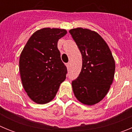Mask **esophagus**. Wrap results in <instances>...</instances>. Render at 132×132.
I'll list each match as a JSON object with an SVG mask.
<instances>
[{
	"label": "esophagus",
	"instance_id": "1",
	"mask_svg": "<svg viewBox=\"0 0 132 132\" xmlns=\"http://www.w3.org/2000/svg\"><path fill=\"white\" fill-rule=\"evenodd\" d=\"M66 66H67V69H69L70 67H71V63H67L66 64Z\"/></svg>",
	"mask_w": 132,
	"mask_h": 132
}]
</instances>
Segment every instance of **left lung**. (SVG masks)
I'll return each instance as SVG.
<instances>
[{"instance_id":"obj_1","label":"left lung","mask_w":132,"mask_h":132,"mask_svg":"<svg viewBox=\"0 0 132 132\" xmlns=\"http://www.w3.org/2000/svg\"><path fill=\"white\" fill-rule=\"evenodd\" d=\"M82 55L81 71L73 80L75 96L81 103L94 105L104 98L110 88L115 61L108 44L97 32L77 28L69 30Z\"/></svg>"}]
</instances>
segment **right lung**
Wrapping results in <instances>:
<instances>
[{"label": "right lung", "mask_w": 132, "mask_h": 132, "mask_svg": "<svg viewBox=\"0 0 132 132\" xmlns=\"http://www.w3.org/2000/svg\"><path fill=\"white\" fill-rule=\"evenodd\" d=\"M66 30L45 28L36 31L20 56L19 69L23 87L34 102L52 101L66 79L67 67L61 59L57 42Z\"/></svg>", "instance_id": "obj_1"}]
</instances>
